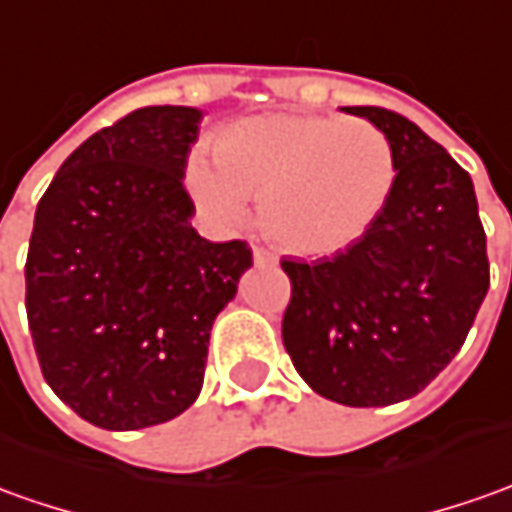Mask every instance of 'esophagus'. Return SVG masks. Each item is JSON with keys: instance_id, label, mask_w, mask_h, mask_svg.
I'll list each match as a JSON object with an SVG mask.
<instances>
[{"instance_id": "esophagus-1", "label": "esophagus", "mask_w": 512, "mask_h": 512, "mask_svg": "<svg viewBox=\"0 0 512 512\" xmlns=\"http://www.w3.org/2000/svg\"><path fill=\"white\" fill-rule=\"evenodd\" d=\"M252 255H255L257 266H277V255L271 249H266V246H255Z\"/></svg>"}]
</instances>
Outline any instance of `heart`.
Wrapping results in <instances>:
<instances>
[{
	"label": "heart",
	"instance_id": "1",
	"mask_svg": "<svg viewBox=\"0 0 512 512\" xmlns=\"http://www.w3.org/2000/svg\"><path fill=\"white\" fill-rule=\"evenodd\" d=\"M398 179L389 137L339 114H266L229 125L215 159L193 154L187 187L215 227L235 229L263 198V227L297 255H330L384 212Z\"/></svg>",
	"mask_w": 512,
	"mask_h": 512
}]
</instances>
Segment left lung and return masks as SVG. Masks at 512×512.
Wrapping results in <instances>:
<instances>
[{
	"label": "left lung",
	"mask_w": 512,
	"mask_h": 512,
	"mask_svg": "<svg viewBox=\"0 0 512 512\" xmlns=\"http://www.w3.org/2000/svg\"><path fill=\"white\" fill-rule=\"evenodd\" d=\"M395 148L384 212L344 252L283 260V344L305 384L344 406H389L426 389L460 353L490 285L474 182L412 120L347 106Z\"/></svg>",
	"instance_id": "8db88e82"
}]
</instances>
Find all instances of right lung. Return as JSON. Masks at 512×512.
Segmentation results:
<instances>
[{"label":"right lung","instance_id":"add662e5","mask_svg":"<svg viewBox=\"0 0 512 512\" xmlns=\"http://www.w3.org/2000/svg\"><path fill=\"white\" fill-rule=\"evenodd\" d=\"M198 123L187 106L131 111L72 151L38 201L27 325L52 392L100 429L156 426L196 401L212 322L252 266L246 241L190 227Z\"/></svg>","mask_w":512,"mask_h":512}]
</instances>
